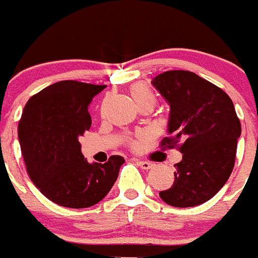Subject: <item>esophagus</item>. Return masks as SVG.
Returning a JSON list of instances; mask_svg holds the SVG:
<instances>
[{
  "mask_svg": "<svg viewBox=\"0 0 258 258\" xmlns=\"http://www.w3.org/2000/svg\"><path fill=\"white\" fill-rule=\"evenodd\" d=\"M137 164H138V165H140L141 168H142V169H145V170L151 169L152 166H154V164L150 163V161H145V160H137Z\"/></svg>",
  "mask_w": 258,
  "mask_h": 258,
  "instance_id": "1",
  "label": "esophagus"
}]
</instances>
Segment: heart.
<instances>
[{"mask_svg": "<svg viewBox=\"0 0 258 258\" xmlns=\"http://www.w3.org/2000/svg\"><path fill=\"white\" fill-rule=\"evenodd\" d=\"M131 94L137 103H140L141 101H145V99H154L155 101L154 93L151 92V89L146 85V84L142 83H137L134 85H132Z\"/></svg>", "mask_w": 258, "mask_h": 258, "instance_id": "obj_1", "label": "heart"}]
</instances>
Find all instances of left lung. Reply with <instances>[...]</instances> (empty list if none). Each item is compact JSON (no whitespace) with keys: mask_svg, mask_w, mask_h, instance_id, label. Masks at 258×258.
<instances>
[{"mask_svg":"<svg viewBox=\"0 0 258 258\" xmlns=\"http://www.w3.org/2000/svg\"><path fill=\"white\" fill-rule=\"evenodd\" d=\"M170 107L168 134L160 146L178 147L172 187L161 200L187 208L208 202L234 169L241 126L234 103L222 89L190 71H166L151 81Z\"/></svg>","mask_w":258,"mask_h":258,"instance_id":"left-lung-1","label":"left lung"}]
</instances>
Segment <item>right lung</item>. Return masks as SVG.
Instances as JSON below:
<instances>
[{
  "label": "right lung",
  "mask_w": 258,
  "mask_h": 258,
  "mask_svg": "<svg viewBox=\"0 0 258 258\" xmlns=\"http://www.w3.org/2000/svg\"><path fill=\"white\" fill-rule=\"evenodd\" d=\"M106 85L66 80L29 98L18 124V137L29 178L42 195L67 208L101 202L117 179L124 157L104 164L81 154L79 138L90 129L88 106Z\"/></svg>",
  "instance_id": "1"
}]
</instances>
